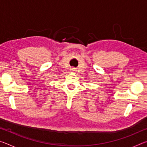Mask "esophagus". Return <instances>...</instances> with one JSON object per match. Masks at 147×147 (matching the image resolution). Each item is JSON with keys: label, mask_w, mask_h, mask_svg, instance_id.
Segmentation results:
<instances>
[{"label": "esophagus", "mask_w": 147, "mask_h": 147, "mask_svg": "<svg viewBox=\"0 0 147 147\" xmlns=\"http://www.w3.org/2000/svg\"><path fill=\"white\" fill-rule=\"evenodd\" d=\"M72 71H74V69H72Z\"/></svg>", "instance_id": "obj_1"}]
</instances>
